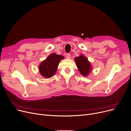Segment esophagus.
<instances>
[{
  "label": "esophagus",
  "instance_id": "34e87169",
  "mask_svg": "<svg viewBox=\"0 0 131 131\" xmlns=\"http://www.w3.org/2000/svg\"><path fill=\"white\" fill-rule=\"evenodd\" d=\"M66 57V58H67V59H70V58H71V55H70V54H69V53H67Z\"/></svg>",
  "mask_w": 131,
  "mask_h": 131
}]
</instances>
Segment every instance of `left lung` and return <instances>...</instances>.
<instances>
[{"instance_id":"8db88e82","label":"left lung","mask_w":131,"mask_h":131,"mask_svg":"<svg viewBox=\"0 0 131 131\" xmlns=\"http://www.w3.org/2000/svg\"><path fill=\"white\" fill-rule=\"evenodd\" d=\"M74 61L76 63L78 69L83 77H87L92 70L93 67L88 58L83 54L75 57Z\"/></svg>"}]
</instances>
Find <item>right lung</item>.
Here are the masks:
<instances>
[{
	"label": "right lung",
	"instance_id": "1",
	"mask_svg": "<svg viewBox=\"0 0 131 131\" xmlns=\"http://www.w3.org/2000/svg\"><path fill=\"white\" fill-rule=\"evenodd\" d=\"M64 58V56L61 55L54 53L50 54L39 65L38 70L41 75L45 78L53 77L57 70L59 62Z\"/></svg>",
	"mask_w": 131,
	"mask_h": 131
}]
</instances>
